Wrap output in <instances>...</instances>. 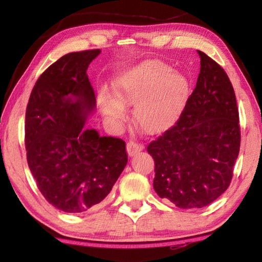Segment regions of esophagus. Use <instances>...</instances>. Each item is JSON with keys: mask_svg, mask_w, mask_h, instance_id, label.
Returning <instances> with one entry per match:
<instances>
[{"mask_svg": "<svg viewBox=\"0 0 262 262\" xmlns=\"http://www.w3.org/2000/svg\"><path fill=\"white\" fill-rule=\"evenodd\" d=\"M143 144L137 143V142L134 141H129L127 143V152L129 156H133V155H135L136 152L141 151V150H143Z\"/></svg>", "mask_w": 262, "mask_h": 262, "instance_id": "obj_1", "label": "esophagus"}]
</instances>
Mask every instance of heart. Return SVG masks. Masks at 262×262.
I'll list each match as a JSON object with an SVG mask.
<instances>
[{
  "label": "heart",
  "mask_w": 262,
  "mask_h": 262,
  "mask_svg": "<svg viewBox=\"0 0 262 262\" xmlns=\"http://www.w3.org/2000/svg\"><path fill=\"white\" fill-rule=\"evenodd\" d=\"M188 82L183 74L158 60H147L123 70L114 79V95L104 91L101 110L111 122L126 119L125 105H134L135 122L148 134L173 125L184 110Z\"/></svg>",
  "instance_id": "1"
}]
</instances>
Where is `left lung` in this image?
<instances>
[{
    "mask_svg": "<svg viewBox=\"0 0 262 262\" xmlns=\"http://www.w3.org/2000/svg\"><path fill=\"white\" fill-rule=\"evenodd\" d=\"M196 86L178 121L150 142L154 188L181 209L203 208L231 183L241 148L236 95L227 73L201 51Z\"/></svg>",
    "mask_w": 262,
    "mask_h": 262,
    "instance_id": "1",
    "label": "left lung"
}]
</instances>
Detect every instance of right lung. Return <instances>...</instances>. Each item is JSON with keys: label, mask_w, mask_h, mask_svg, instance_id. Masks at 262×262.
Returning <instances> with one entry per match:
<instances>
[{"label": "right lung", "mask_w": 262, "mask_h": 262, "mask_svg": "<svg viewBox=\"0 0 262 262\" xmlns=\"http://www.w3.org/2000/svg\"><path fill=\"white\" fill-rule=\"evenodd\" d=\"M100 50L66 54L43 72L25 114L28 164L43 198L64 212L103 202L125 168V141L84 129L96 107L86 70Z\"/></svg>", "instance_id": "1"}]
</instances>
